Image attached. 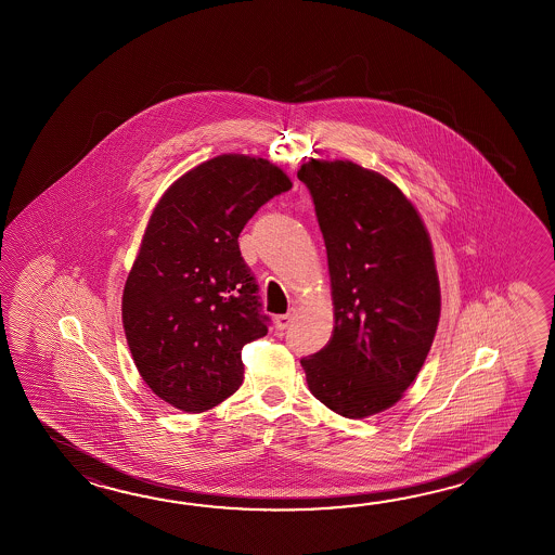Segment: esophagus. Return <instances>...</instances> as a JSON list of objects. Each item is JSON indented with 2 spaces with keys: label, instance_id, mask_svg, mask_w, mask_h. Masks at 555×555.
Here are the masks:
<instances>
[{
  "label": "esophagus",
  "instance_id": "obj_1",
  "mask_svg": "<svg viewBox=\"0 0 555 555\" xmlns=\"http://www.w3.org/2000/svg\"><path fill=\"white\" fill-rule=\"evenodd\" d=\"M295 318L296 310H288V314H281V317L274 318V326H276V330H286L293 324Z\"/></svg>",
  "mask_w": 555,
  "mask_h": 555
}]
</instances>
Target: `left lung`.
Returning <instances> with one entry per match:
<instances>
[{"mask_svg": "<svg viewBox=\"0 0 555 555\" xmlns=\"http://www.w3.org/2000/svg\"><path fill=\"white\" fill-rule=\"evenodd\" d=\"M310 190L328 255L334 332L302 358L306 384L341 417L396 405L427 360L441 288L425 223L393 181L348 159H308Z\"/></svg>", "mask_w": 555, "mask_h": 555, "instance_id": "1", "label": "left lung"}]
</instances>
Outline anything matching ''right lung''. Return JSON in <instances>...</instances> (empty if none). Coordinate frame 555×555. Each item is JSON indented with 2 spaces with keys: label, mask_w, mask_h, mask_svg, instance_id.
I'll return each instance as SVG.
<instances>
[{
  "label": "right lung",
  "mask_w": 555,
  "mask_h": 555,
  "mask_svg": "<svg viewBox=\"0 0 555 555\" xmlns=\"http://www.w3.org/2000/svg\"><path fill=\"white\" fill-rule=\"evenodd\" d=\"M293 181L269 159L223 154L154 207L122 295L128 348L147 387L202 413L243 384L241 350L267 336L259 284L238 250L250 217Z\"/></svg>",
  "instance_id": "obj_1"
}]
</instances>
